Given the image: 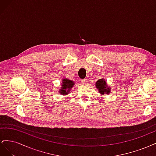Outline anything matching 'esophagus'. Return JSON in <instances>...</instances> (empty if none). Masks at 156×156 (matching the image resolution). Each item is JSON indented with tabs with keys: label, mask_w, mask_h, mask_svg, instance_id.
Here are the masks:
<instances>
[{
	"label": "esophagus",
	"mask_w": 156,
	"mask_h": 156,
	"mask_svg": "<svg viewBox=\"0 0 156 156\" xmlns=\"http://www.w3.org/2000/svg\"><path fill=\"white\" fill-rule=\"evenodd\" d=\"M81 82H82V83H83V84H85L88 83V79H83V80H82Z\"/></svg>",
	"instance_id": "esophagus-1"
}]
</instances>
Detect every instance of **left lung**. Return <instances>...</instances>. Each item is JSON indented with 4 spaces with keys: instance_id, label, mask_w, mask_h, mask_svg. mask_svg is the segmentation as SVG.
Returning <instances> with one entry per match:
<instances>
[{
    "instance_id": "left-lung-1",
    "label": "left lung",
    "mask_w": 156,
    "mask_h": 156,
    "mask_svg": "<svg viewBox=\"0 0 156 156\" xmlns=\"http://www.w3.org/2000/svg\"><path fill=\"white\" fill-rule=\"evenodd\" d=\"M96 88L98 89L99 92H100L101 95H103V94H109V93L111 92V88L109 87H108L104 79H99L96 83Z\"/></svg>"
}]
</instances>
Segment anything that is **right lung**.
Listing matches in <instances>:
<instances>
[{
	"mask_svg": "<svg viewBox=\"0 0 156 156\" xmlns=\"http://www.w3.org/2000/svg\"><path fill=\"white\" fill-rule=\"evenodd\" d=\"M74 84L75 83L72 80H69L66 78L63 79L62 81V85H61L62 87L59 90V93L62 96H66L71 90V89L72 88Z\"/></svg>",
	"mask_w": 156,
	"mask_h": 156,
	"instance_id": "1",
	"label": "right lung"
}]
</instances>
